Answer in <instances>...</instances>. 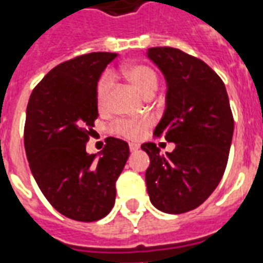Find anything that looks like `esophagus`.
I'll use <instances>...</instances> for the list:
<instances>
[{
	"label": "esophagus",
	"instance_id": "esophagus-1",
	"mask_svg": "<svg viewBox=\"0 0 263 263\" xmlns=\"http://www.w3.org/2000/svg\"><path fill=\"white\" fill-rule=\"evenodd\" d=\"M138 149H139V145H136V143H129V150H131V152H136Z\"/></svg>",
	"mask_w": 263,
	"mask_h": 263
}]
</instances>
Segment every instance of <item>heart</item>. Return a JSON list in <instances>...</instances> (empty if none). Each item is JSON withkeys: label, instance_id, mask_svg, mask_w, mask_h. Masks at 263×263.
Wrapping results in <instances>:
<instances>
[{"label": "heart", "instance_id": "b5f03b06", "mask_svg": "<svg viewBox=\"0 0 263 263\" xmlns=\"http://www.w3.org/2000/svg\"><path fill=\"white\" fill-rule=\"evenodd\" d=\"M124 77L142 93L149 96L154 93L158 87V77L152 67L145 65L128 66L123 70ZM110 85H111V76L105 74L102 76L96 87V102L99 109H103L107 102ZM149 127V120H136V118H123L118 120L113 125L114 134L127 138V139L136 140L145 135L146 129Z\"/></svg>", "mask_w": 263, "mask_h": 263}]
</instances>
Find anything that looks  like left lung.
<instances>
[{
	"label": "left lung",
	"instance_id": "obj_1",
	"mask_svg": "<svg viewBox=\"0 0 263 263\" xmlns=\"http://www.w3.org/2000/svg\"><path fill=\"white\" fill-rule=\"evenodd\" d=\"M149 59L167 80V102L156 136L175 143L167 156L156 143L149 154L146 186L160 211L183 214L207 200L222 179L229 158L234 120L225 84L201 59L171 47L149 48Z\"/></svg>",
	"mask_w": 263,
	"mask_h": 263
}]
</instances>
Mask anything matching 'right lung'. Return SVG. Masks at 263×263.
Returning <instances> with one entry per match:
<instances>
[{
    "label": "right lung",
    "mask_w": 263,
    "mask_h": 263,
    "mask_svg": "<svg viewBox=\"0 0 263 263\" xmlns=\"http://www.w3.org/2000/svg\"><path fill=\"white\" fill-rule=\"evenodd\" d=\"M117 56L92 52L49 71L30 95L25 149L38 187L62 215L80 222L102 219L116 201V180L129 156L125 140L107 138L100 156L85 147L98 118L96 87Z\"/></svg>",
    "instance_id": "add662e5"
}]
</instances>
